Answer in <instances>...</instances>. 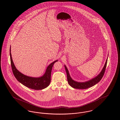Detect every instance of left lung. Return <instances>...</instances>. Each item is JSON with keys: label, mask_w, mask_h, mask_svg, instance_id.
I'll return each instance as SVG.
<instances>
[{"label": "left lung", "mask_w": 120, "mask_h": 120, "mask_svg": "<svg viewBox=\"0 0 120 120\" xmlns=\"http://www.w3.org/2000/svg\"><path fill=\"white\" fill-rule=\"evenodd\" d=\"M108 58V57H107V59L106 61L104 66L103 68L102 69V71H100V72L95 77L85 82H78L73 80L71 77V76H70L68 69L67 68L66 66L64 65V67H65L66 73L67 74V79H68V81L69 85L75 89H86L91 87L92 86L97 84V83H98L101 80L103 76V75L104 74L105 69L107 66Z\"/></svg>", "instance_id": "1"}]
</instances>
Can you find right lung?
Here are the masks:
<instances>
[{"label":"right lung","instance_id":"1","mask_svg":"<svg viewBox=\"0 0 120 120\" xmlns=\"http://www.w3.org/2000/svg\"><path fill=\"white\" fill-rule=\"evenodd\" d=\"M10 56L13 73L15 78L20 83L29 88L35 90L44 89L49 85L51 81L52 68L53 64L57 62L58 60L54 61L47 67L45 74L42 76L38 77H34L23 74L16 68L11 57V47L10 48Z\"/></svg>","mask_w":120,"mask_h":120}]
</instances>
